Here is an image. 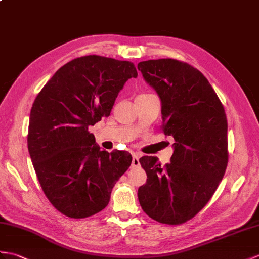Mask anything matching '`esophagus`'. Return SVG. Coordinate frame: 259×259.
Here are the masks:
<instances>
[{"instance_id": "esophagus-1", "label": "esophagus", "mask_w": 259, "mask_h": 259, "mask_svg": "<svg viewBox=\"0 0 259 259\" xmlns=\"http://www.w3.org/2000/svg\"><path fill=\"white\" fill-rule=\"evenodd\" d=\"M139 158H138V155L137 154H134L132 155V162H131V165L134 166V167H137V166H139Z\"/></svg>"}]
</instances>
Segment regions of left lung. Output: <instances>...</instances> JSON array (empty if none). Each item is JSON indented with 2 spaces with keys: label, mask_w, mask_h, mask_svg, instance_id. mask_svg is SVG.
<instances>
[{
  "label": "left lung",
  "mask_w": 259,
  "mask_h": 259,
  "mask_svg": "<svg viewBox=\"0 0 259 259\" xmlns=\"http://www.w3.org/2000/svg\"><path fill=\"white\" fill-rule=\"evenodd\" d=\"M138 69L161 100V129L172 136L171 163L142 157L147 183L138 190L143 212L159 223L191 220L211 200L227 166L224 107L200 70L177 59L140 62Z\"/></svg>",
  "instance_id": "8db88e82"
}]
</instances>
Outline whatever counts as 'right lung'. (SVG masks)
<instances>
[{
	"label": "right lung",
	"mask_w": 259,
	"mask_h": 259,
	"mask_svg": "<svg viewBox=\"0 0 259 259\" xmlns=\"http://www.w3.org/2000/svg\"><path fill=\"white\" fill-rule=\"evenodd\" d=\"M137 76L130 62L78 57L59 68L35 98L28 152L46 197L68 218L104 209L131 164L128 152L100 150L88 127L110 115L125 81Z\"/></svg>",
	"instance_id": "right-lung-1"
}]
</instances>
